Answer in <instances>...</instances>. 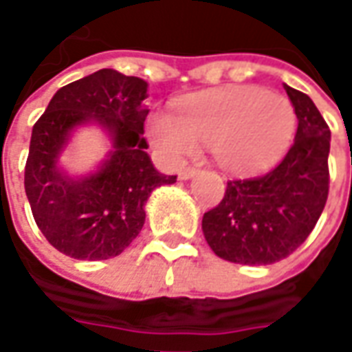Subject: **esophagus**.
Masks as SVG:
<instances>
[{
  "instance_id": "esophagus-1",
  "label": "esophagus",
  "mask_w": 352,
  "mask_h": 352,
  "mask_svg": "<svg viewBox=\"0 0 352 352\" xmlns=\"http://www.w3.org/2000/svg\"><path fill=\"white\" fill-rule=\"evenodd\" d=\"M198 175V169L196 168H184L179 171V179L181 181H188V179H192V177Z\"/></svg>"
}]
</instances>
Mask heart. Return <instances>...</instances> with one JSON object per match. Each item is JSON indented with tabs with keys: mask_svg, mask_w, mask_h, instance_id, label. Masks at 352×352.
Listing matches in <instances>:
<instances>
[{
	"mask_svg": "<svg viewBox=\"0 0 352 352\" xmlns=\"http://www.w3.org/2000/svg\"><path fill=\"white\" fill-rule=\"evenodd\" d=\"M296 130L290 101L258 87H228L194 94L179 103L177 116L156 111L146 120V135L168 162L179 164L211 148L226 171L262 168L285 153Z\"/></svg>",
	"mask_w": 352,
	"mask_h": 352,
	"instance_id": "obj_1",
	"label": "heart"
}]
</instances>
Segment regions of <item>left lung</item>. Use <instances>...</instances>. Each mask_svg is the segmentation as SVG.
<instances>
[{
    "label": "left lung",
    "instance_id": "1",
    "mask_svg": "<svg viewBox=\"0 0 352 352\" xmlns=\"http://www.w3.org/2000/svg\"><path fill=\"white\" fill-rule=\"evenodd\" d=\"M298 118L294 145L262 175L230 181L219 206L201 219L211 251L234 264L287 258L315 228L328 198L330 130L307 94L287 87Z\"/></svg>",
    "mask_w": 352,
    "mask_h": 352
}]
</instances>
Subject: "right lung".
<instances>
[{"mask_svg":"<svg viewBox=\"0 0 352 352\" xmlns=\"http://www.w3.org/2000/svg\"><path fill=\"white\" fill-rule=\"evenodd\" d=\"M146 88L139 77L100 69L60 88L35 122L24 188L43 236L65 256H118L143 228L151 194L177 181L156 171L145 153ZM87 125L108 135L109 151L94 170L72 174L59 158Z\"/></svg>","mask_w":352,"mask_h":352,"instance_id":"obj_1","label":"right lung"}]
</instances>
